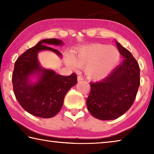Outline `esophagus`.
<instances>
[{"label": "esophagus", "instance_id": "1", "mask_svg": "<svg viewBox=\"0 0 154 154\" xmlns=\"http://www.w3.org/2000/svg\"><path fill=\"white\" fill-rule=\"evenodd\" d=\"M77 80H78V81L83 80V78L82 76H78V77H77Z\"/></svg>", "mask_w": 154, "mask_h": 154}]
</instances>
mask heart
<instances>
[{
  "label": "heart",
  "instance_id": "heart-1",
  "mask_svg": "<svg viewBox=\"0 0 154 154\" xmlns=\"http://www.w3.org/2000/svg\"><path fill=\"white\" fill-rule=\"evenodd\" d=\"M120 54L113 46L94 44L79 49L66 60L68 66L73 69L84 67L88 79L99 80L105 77L118 63Z\"/></svg>",
  "mask_w": 154,
  "mask_h": 154
}]
</instances>
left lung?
<instances>
[{"mask_svg": "<svg viewBox=\"0 0 154 154\" xmlns=\"http://www.w3.org/2000/svg\"><path fill=\"white\" fill-rule=\"evenodd\" d=\"M116 45L123 57L122 63L100 82L90 83L87 107L94 118L100 120L117 119L126 113L133 104L140 85L137 61L118 41Z\"/></svg>", "mask_w": 154, "mask_h": 154, "instance_id": "obj_1", "label": "left lung"}]
</instances>
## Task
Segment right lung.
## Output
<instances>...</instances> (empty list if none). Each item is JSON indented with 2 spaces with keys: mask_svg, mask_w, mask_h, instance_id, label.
<instances>
[{
  "mask_svg": "<svg viewBox=\"0 0 154 154\" xmlns=\"http://www.w3.org/2000/svg\"><path fill=\"white\" fill-rule=\"evenodd\" d=\"M62 45L57 38H47L23 53L15 62L12 83L15 98L23 109L33 116L43 118L55 116L63 105L64 96L77 83V75H57L51 69H43L38 60V53L49 50L62 56L58 50L47 45ZM36 76V82L30 81Z\"/></svg>",
  "mask_w": 154,
  "mask_h": 154,
  "instance_id": "right-lung-1",
  "label": "right lung"
}]
</instances>
